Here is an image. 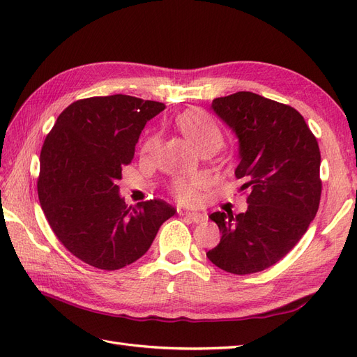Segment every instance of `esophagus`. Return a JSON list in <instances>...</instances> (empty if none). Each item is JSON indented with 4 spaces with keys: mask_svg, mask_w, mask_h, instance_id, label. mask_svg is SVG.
<instances>
[{
    "mask_svg": "<svg viewBox=\"0 0 357 357\" xmlns=\"http://www.w3.org/2000/svg\"><path fill=\"white\" fill-rule=\"evenodd\" d=\"M186 215L188 219H190L193 223H204V222H207V215L205 214H202V213H195V211H186V213H183Z\"/></svg>",
    "mask_w": 357,
    "mask_h": 357,
    "instance_id": "obj_1",
    "label": "esophagus"
}]
</instances>
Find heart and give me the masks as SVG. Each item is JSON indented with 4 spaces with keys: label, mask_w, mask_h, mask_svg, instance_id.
Listing matches in <instances>:
<instances>
[{
    "label": "heart",
    "mask_w": 357,
    "mask_h": 357,
    "mask_svg": "<svg viewBox=\"0 0 357 357\" xmlns=\"http://www.w3.org/2000/svg\"><path fill=\"white\" fill-rule=\"evenodd\" d=\"M176 123L180 131L185 134L190 143L198 150L211 147L218 150L223 144V134L214 119L202 110L192 109L183 112L177 116ZM156 139H149L146 149L152 147ZM204 188V180L195 178H177L171 186L172 195L181 204H195L201 197V189Z\"/></svg>",
    "instance_id": "heart-1"
}]
</instances>
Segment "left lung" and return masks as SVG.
Returning a JSON list of instances; mask_svg holds the SVG:
<instances>
[{
	"mask_svg": "<svg viewBox=\"0 0 357 357\" xmlns=\"http://www.w3.org/2000/svg\"><path fill=\"white\" fill-rule=\"evenodd\" d=\"M211 109L238 138L235 177L247 189V211L210 215L222 232L207 252L226 273L264 271L283 259L308 229L319 210L320 150L294 107L253 92L213 100Z\"/></svg>",
	"mask_w": 357,
	"mask_h": 357,
	"instance_id": "obj_1",
	"label": "left lung"
}]
</instances>
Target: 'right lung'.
<instances>
[{
    "instance_id": "obj_1",
    "label": "right lung",
    "mask_w": 357,
    "mask_h": 357,
    "mask_svg": "<svg viewBox=\"0 0 357 357\" xmlns=\"http://www.w3.org/2000/svg\"><path fill=\"white\" fill-rule=\"evenodd\" d=\"M164 109L122 93L92 96L70 104L47 134L40 204L58 240L84 264L107 271L131 265L176 214L162 199L126 205L117 186L143 128Z\"/></svg>"
}]
</instances>
